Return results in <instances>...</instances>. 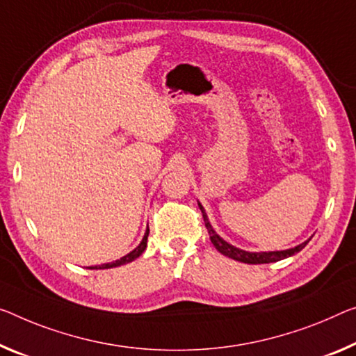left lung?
Returning <instances> with one entry per match:
<instances>
[{
	"mask_svg": "<svg viewBox=\"0 0 356 356\" xmlns=\"http://www.w3.org/2000/svg\"><path fill=\"white\" fill-rule=\"evenodd\" d=\"M199 207H200L202 213H204L205 227L210 234V240H211V243L215 245V248L220 251L221 254L227 256V258L235 259L238 262H245V264H269V262H277V261L289 258V256L299 253V251L302 250L310 240V238L305 240L304 243H300L294 248H288V250H282V251H247V250H240L237 247H234V245L227 243L226 240L216 234L215 229L211 227V224L209 221V216H207V213L204 210V207L200 205V202H199Z\"/></svg>",
	"mask_w": 356,
	"mask_h": 356,
	"instance_id": "8db88e82",
	"label": "left lung"
}]
</instances>
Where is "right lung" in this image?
<instances>
[{
  "instance_id": "right-lung-1",
  "label": "right lung",
  "mask_w": 356,
  "mask_h": 356,
  "mask_svg": "<svg viewBox=\"0 0 356 356\" xmlns=\"http://www.w3.org/2000/svg\"><path fill=\"white\" fill-rule=\"evenodd\" d=\"M147 235H149V227L146 229V232H145V235H143V240H141L138 247L130 251V253H127L125 256H122L121 259H116V261H113V262H106V264H100V266H92V267H89V269H111V267H119V266L127 264V262L135 261V259L138 258V256H141V253H143V251L146 250Z\"/></svg>"
}]
</instances>
